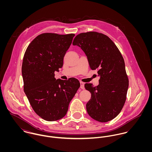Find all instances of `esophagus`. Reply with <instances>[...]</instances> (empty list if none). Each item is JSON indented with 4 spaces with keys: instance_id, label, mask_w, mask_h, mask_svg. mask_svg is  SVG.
Instances as JSON below:
<instances>
[{
    "instance_id": "esophagus-1",
    "label": "esophagus",
    "mask_w": 152,
    "mask_h": 152,
    "mask_svg": "<svg viewBox=\"0 0 152 152\" xmlns=\"http://www.w3.org/2000/svg\"><path fill=\"white\" fill-rule=\"evenodd\" d=\"M80 88L83 89H84V83L83 82H80Z\"/></svg>"
}]
</instances>
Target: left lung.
Returning a JSON list of instances; mask_svg holds the SVG:
<instances>
[{
    "instance_id": "8db88e82",
    "label": "left lung",
    "mask_w": 152,
    "mask_h": 152,
    "mask_svg": "<svg viewBox=\"0 0 152 152\" xmlns=\"http://www.w3.org/2000/svg\"><path fill=\"white\" fill-rule=\"evenodd\" d=\"M72 44L83 50L90 68L96 69L99 77L98 86L85 84L91 94L86 105L88 115L101 122L112 120L123 108L129 87L121 53L107 36L95 31L80 33Z\"/></svg>"
}]
</instances>
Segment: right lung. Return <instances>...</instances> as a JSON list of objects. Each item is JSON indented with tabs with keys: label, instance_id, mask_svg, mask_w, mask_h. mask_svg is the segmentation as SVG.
I'll return each instance as SVG.
<instances>
[{
	"label": "right lung",
	"instance_id": "obj_1",
	"mask_svg": "<svg viewBox=\"0 0 152 152\" xmlns=\"http://www.w3.org/2000/svg\"><path fill=\"white\" fill-rule=\"evenodd\" d=\"M74 34L43 33L36 37L25 52L22 73L24 91L34 112L47 121L63 118L70 101L80 87L75 78L56 80L55 71L63 59Z\"/></svg>",
	"mask_w": 152,
	"mask_h": 152
}]
</instances>
